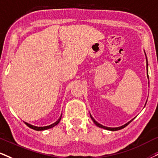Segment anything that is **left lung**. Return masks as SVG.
I'll use <instances>...</instances> for the list:
<instances>
[{
    "label": "left lung",
    "instance_id": "1",
    "mask_svg": "<svg viewBox=\"0 0 158 158\" xmlns=\"http://www.w3.org/2000/svg\"><path fill=\"white\" fill-rule=\"evenodd\" d=\"M147 66H148V64H147ZM147 75H148V70H147ZM148 78H149V77H148ZM90 116H91V115H90ZM91 119L93 120V122H94V124H96V125H97V127H101V128H103V129L108 130H111V131H116V130H121V129H122V128L125 127L126 126H127L128 124H129L130 123V122H131L132 121H133V120L134 119V118H133V119H132L131 121H130V122H128V123L125 124H124V125L122 126V127H114V128H112V127H105V126L102 125V124H99L98 122H96V121H95V120L94 119V118H93L91 116Z\"/></svg>",
    "mask_w": 158,
    "mask_h": 158
}]
</instances>
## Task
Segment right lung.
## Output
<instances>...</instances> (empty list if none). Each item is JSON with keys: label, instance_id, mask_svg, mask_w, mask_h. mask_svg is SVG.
Wrapping results in <instances>:
<instances>
[{"label": "right lung", "instance_id": "obj_1", "mask_svg": "<svg viewBox=\"0 0 158 158\" xmlns=\"http://www.w3.org/2000/svg\"><path fill=\"white\" fill-rule=\"evenodd\" d=\"M61 116L59 118H58L57 121H56L55 123L50 124V125H49V126H45V127H35V126L31 125V124H30L26 123V122H25V123L26 124L27 126L29 127H30V128H31V129H33V130H44L50 129V128H52V127H53L54 126L57 125V124L59 123V122H60V120H61Z\"/></svg>", "mask_w": 158, "mask_h": 158}]
</instances>
